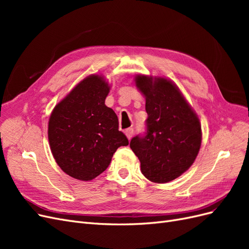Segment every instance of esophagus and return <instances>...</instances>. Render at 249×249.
I'll list each match as a JSON object with an SVG mask.
<instances>
[{
    "label": "esophagus",
    "instance_id": "esophagus-1",
    "mask_svg": "<svg viewBox=\"0 0 249 249\" xmlns=\"http://www.w3.org/2000/svg\"><path fill=\"white\" fill-rule=\"evenodd\" d=\"M133 135H134V129H133V127H129V129L125 130V136L127 137V139L130 140L133 137Z\"/></svg>",
    "mask_w": 249,
    "mask_h": 249
}]
</instances>
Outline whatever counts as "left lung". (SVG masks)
I'll list each match as a JSON object with an SVG mask.
<instances>
[{"mask_svg":"<svg viewBox=\"0 0 249 249\" xmlns=\"http://www.w3.org/2000/svg\"><path fill=\"white\" fill-rule=\"evenodd\" d=\"M135 83L145 96L146 133L133 137L130 147L143 176L154 183H168L196 159L201 144L199 119L171 81L139 74Z\"/></svg>","mask_w":249,"mask_h":249,"instance_id":"1","label":"left lung"}]
</instances>
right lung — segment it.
Instances as JSON below:
<instances>
[{
    "mask_svg": "<svg viewBox=\"0 0 249 249\" xmlns=\"http://www.w3.org/2000/svg\"><path fill=\"white\" fill-rule=\"evenodd\" d=\"M110 86L91 74L53 110L49 142L59 167L70 177L90 180L107 169L119 146L129 144L118 130L115 112L105 105Z\"/></svg>",
    "mask_w": 249,
    "mask_h": 249,
    "instance_id": "right-lung-1",
    "label": "right lung"
}]
</instances>
